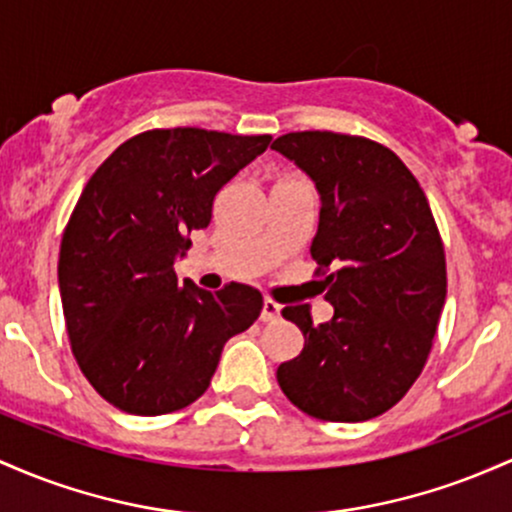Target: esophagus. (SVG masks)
<instances>
[{
  "label": "esophagus",
  "instance_id": "esophagus-1",
  "mask_svg": "<svg viewBox=\"0 0 512 512\" xmlns=\"http://www.w3.org/2000/svg\"><path fill=\"white\" fill-rule=\"evenodd\" d=\"M261 319H263V321H275V319H280V304L273 302V300H263Z\"/></svg>",
  "mask_w": 512,
  "mask_h": 512
}]
</instances>
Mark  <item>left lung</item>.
I'll return each mask as SVG.
<instances>
[{"mask_svg":"<svg viewBox=\"0 0 512 512\" xmlns=\"http://www.w3.org/2000/svg\"><path fill=\"white\" fill-rule=\"evenodd\" d=\"M317 186L312 258L326 275L333 319L285 307L304 348L278 367L297 409L360 423L389 411L426 365L445 307V249L428 198L392 149L329 130L287 132L271 145Z\"/></svg>","mask_w":512,"mask_h":512,"instance_id":"8db88e82","label":"left lung"}]
</instances>
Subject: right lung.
Wrapping results in <instances>:
<instances>
[{"instance_id":"add662e5","label":"right lung","mask_w":512,"mask_h":512,"mask_svg":"<svg viewBox=\"0 0 512 512\" xmlns=\"http://www.w3.org/2000/svg\"><path fill=\"white\" fill-rule=\"evenodd\" d=\"M271 135L200 128L130 137L91 176L62 234V312L84 377L108 404L162 416L210 387L225 343L258 319L256 287L179 283L174 261L212 200Z\"/></svg>"}]
</instances>
